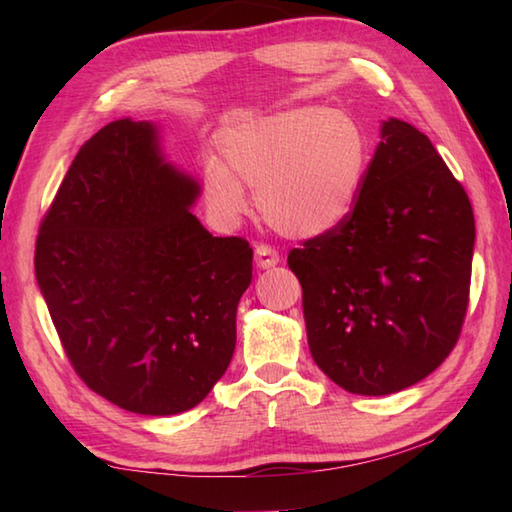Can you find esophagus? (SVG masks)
I'll list each match as a JSON object with an SVG mask.
<instances>
[{
	"instance_id": "obj_1",
	"label": "esophagus",
	"mask_w": 512,
	"mask_h": 512,
	"mask_svg": "<svg viewBox=\"0 0 512 512\" xmlns=\"http://www.w3.org/2000/svg\"><path fill=\"white\" fill-rule=\"evenodd\" d=\"M255 262L259 268H273L279 264V253L268 244H257L255 246Z\"/></svg>"
}]
</instances>
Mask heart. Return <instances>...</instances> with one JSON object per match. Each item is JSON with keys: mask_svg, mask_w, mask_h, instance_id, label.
<instances>
[{"mask_svg": "<svg viewBox=\"0 0 512 512\" xmlns=\"http://www.w3.org/2000/svg\"><path fill=\"white\" fill-rule=\"evenodd\" d=\"M217 149L222 160L204 165L213 215L235 222L246 211V184L264 220L288 237H321L347 222L372 160L365 127L323 105L235 118L217 134Z\"/></svg>", "mask_w": 512, "mask_h": 512, "instance_id": "heart-1", "label": "heart"}]
</instances>
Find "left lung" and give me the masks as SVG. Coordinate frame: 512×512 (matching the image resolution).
Listing matches in <instances>:
<instances>
[{
  "label": "left lung",
  "instance_id": "obj_1",
  "mask_svg": "<svg viewBox=\"0 0 512 512\" xmlns=\"http://www.w3.org/2000/svg\"><path fill=\"white\" fill-rule=\"evenodd\" d=\"M380 134L347 222L288 255L314 363L361 396L416 385L453 352L475 244L469 195L431 140L398 118Z\"/></svg>",
  "mask_w": 512,
  "mask_h": 512
}]
</instances>
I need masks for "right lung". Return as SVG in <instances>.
Here are the masks:
<instances>
[{
  "instance_id": "obj_1",
  "label": "right lung",
  "mask_w": 512,
  "mask_h": 512,
  "mask_svg": "<svg viewBox=\"0 0 512 512\" xmlns=\"http://www.w3.org/2000/svg\"><path fill=\"white\" fill-rule=\"evenodd\" d=\"M195 195L160 160L156 129L123 118L79 149L39 224L35 273L65 356L92 391L143 416L206 398L253 279V248L206 231Z\"/></svg>"
}]
</instances>
